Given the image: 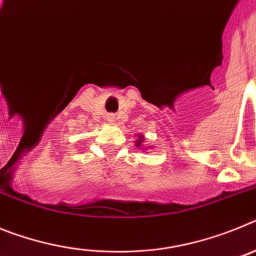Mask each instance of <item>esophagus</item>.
Returning <instances> with one entry per match:
<instances>
[{"label": "esophagus", "mask_w": 256, "mask_h": 256, "mask_svg": "<svg viewBox=\"0 0 256 256\" xmlns=\"http://www.w3.org/2000/svg\"><path fill=\"white\" fill-rule=\"evenodd\" d=\"M108 120L110 122V123H114V122H115V115L114 114H108Z\"/></svg>", "instance_id": "obj_1"}]
</instances>
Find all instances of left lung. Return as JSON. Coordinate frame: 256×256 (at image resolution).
I'll use <instances>...</instances> for the list:
<instances>
[{
	"label": "left lung",
	"mask_w": 256,
	"mask_h": 256,
	"mask_svg": "<svg viewBox=\"0 0 256 256\" xmlns=\"http://www.w3.org/2000/svg\"><path fill=\"white\" fill-rule=\"evenodd\" d=\"M144 136L140 134V136H138V138L136 140V146H137V148H142V144H144Z\"/></svg>",
	"instance_id": "1"
}]
</instances>
